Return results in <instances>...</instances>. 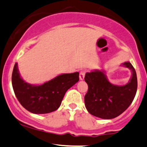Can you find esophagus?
Masks as SVG:
<instances>
[{
  "label": "esophagus",
  "mask_w": 147,
  "mask_h": 147,
  "mask_svg": "<svg viewBox=\"0 0 147 147\" xmlns=\"http://www.w3.org/2000/svg\"><path fill=\"white\" fill-rule=\"evenodd\" d=\"M85 70H81L80 72V80H83L84 78V76H85Z\"/></svg>",
  "instance_id": "esophagus-1"
}]
</instances>
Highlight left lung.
Masks as SVG:
<instances>
[{
  "label": "left lung",
  "instance_id": "1",
  "mask_svg": "<svg viewBox=\"0 0 147 147\" xmlns=\"http://www.w3.org/2000/svg\"><path fill=\"white\" fill-rule=\"evenodd\" d=\"M120 66L127 67L132 72L129 81L123 85L110 82L103 69H94L85 74L88 92L84 96V103L90 114L102 119L115 118L132 103L137 89L136 71L129 62H125Z\"/></svg>",
  "mask_w": 147,
  "mask_h": 147
}]
</instances>
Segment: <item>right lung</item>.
<instances>
[{"label":"right lung","mask_w":147,"mask_h":147,"mask_svg":"<svg viewBox=\"0 0 147 147\" xmlns=\"http://www.w3.org/2000/svg\"><path fill=\"white\" fill-rule=\"evenodd\" d=\"M79 81V72L61 74L42 84H31L22 78L18 63L14 66L12 84L23 107L34 114H45L60 107L66 92Z\"/></svg>","instance_id":"right-lung-1"}]
</instances>
